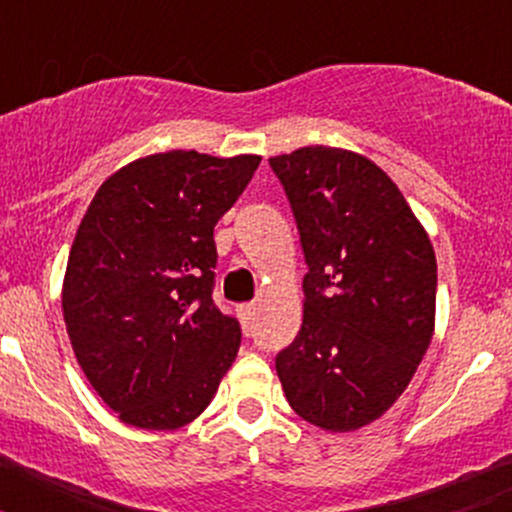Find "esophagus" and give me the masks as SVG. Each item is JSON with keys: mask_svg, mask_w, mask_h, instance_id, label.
<instances>
[{"mask_svg": "<svg viewBox=\"0 0 512 512\" xmlns=\"http://www.w3.org/2000/svg\"><path fill=\"white\" fill-rule=\"evenodd\" d=\"M238 312H241L243 328H251L253 318H256V305H253V302H248V305H241V307H238Z\"/></svg>", "mask_w": 512, "mask_h": 512, "instance_id": "34e87169", "label": "esophagus"}]
</instances>
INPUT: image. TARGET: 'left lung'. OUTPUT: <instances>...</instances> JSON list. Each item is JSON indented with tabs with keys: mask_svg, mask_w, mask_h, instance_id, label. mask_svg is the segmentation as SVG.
<instances>
[{
	"mask_svg": "<svg viewBox=\"0 0 512 512\" xmlns=\"http://www.w3.org/2000/svg\"><path fill=\"white\" fill-rule=\"evenodd\" d=\"M307 261L305 315L277 354L289 405L343 433L395 405L431 346L436 256L397 184L341 148L269 158Z\"/></svg>",
	"mask_w": 512,
	"mask_h": 512,
	"instance_id": "1",
	"label": "left lung"
}]
</instances>
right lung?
<instances>
[{
  "instance_id": "1",
  "label": "right lung",
  "mask_w": 512,
  "mask_h": 512,
  "mask_svg": "<svg viewBox=\"0 0 512 512\" xmlns=\"http://www.w3.org/2000/svg\"><path fill=\"white\" fill-rule=\"evenodd\" d=\"M259 164L153 153L94 194L69 253L63 320L79 366L122 423H192L235 361L241 325L212 300V230Z\"/></svg>"
}]
</instances>
